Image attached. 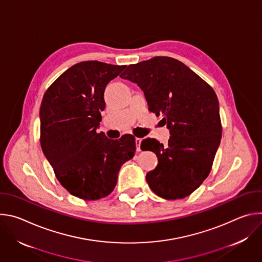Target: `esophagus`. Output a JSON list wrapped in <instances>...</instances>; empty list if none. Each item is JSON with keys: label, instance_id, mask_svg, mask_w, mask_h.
I'll list each match as a JSON object with an SVG mask.
<instances>
[{"label": "esophagus", "instance_id": "1", "mask_svg": "<svg viewBox=\"0 0 262 262\" xmlns=\"http://www.w3.org/2000/svg\"><path fill=\"white\" fill-rule=\"evenodd\" d=\"M141 142H142V139L136 138V148H137V151H141Z\"/></svg>", "mask_w": 262, "mask_h": 262}]
</instances>
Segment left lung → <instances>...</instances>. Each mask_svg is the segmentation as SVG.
<instances>
[{
	"label": "left lung",
	"mask_w": 262,
	"mask_h": 262,
	"mask_svg": "<svg viewBox=\"0 0 262 262\" xmlns=\"http://www.w3.org/2000/svg\"><path fill=\"white\" fill-rule=\"evenodd\" d=\"M120 78L142 89L148 110L163 115L170 130L167 146L151 138L141 143L159 160L157 168L146 174L148 185L167 200L191 195L208 176L221 142L215 92L192 69L170 57L128 65Z\"/></svg>",
	"instance_id": "left-lung-1"
}]
</instances>
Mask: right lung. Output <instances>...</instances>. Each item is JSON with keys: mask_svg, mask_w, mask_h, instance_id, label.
I'll use <instances>...</instances> for the list:
<instances>
[{"mask_svg": "<svg viewBox=\"0 0 262 262\" xmlns=\"http://www.w3.org/2000/svg\"><path fill=\"white\" fill-rule=\"evenodd\" d=\"M126 65L74 64L49 87L40 106V144L55 175L72 196L98 200L113 192L121 166L133 159L132 135L110 140L96 129L103 93Z\"/></svg>", "mask_w": 262, "mask_h": 262, "instance_id": "right-lung-1", "label": "right lung"}]
</instances>
